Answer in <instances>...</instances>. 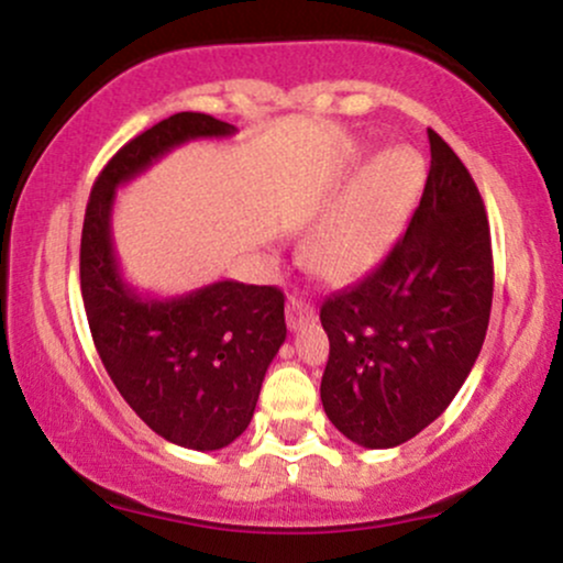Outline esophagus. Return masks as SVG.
<instances>
[{
  "instance_id": "34e87169",
  "label": "esophagus",
  "mask_w": 563,
  "mask_h": 563,
  "mask_svg": "<svg viewBox=\"0 0 563 563\" xmlns=\"http://www.w3.org/2000/svg\"><path fill=\"white\" fill-rule=\"evenodd\" d=\"M311 317H314V307L307 301L296 299V296H290L288 303H286V322L290 330H299L303 322H309Z\"/></svg>"
}]
</instances>
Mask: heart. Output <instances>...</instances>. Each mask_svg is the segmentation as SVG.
I'll return each instance as SVG.
<instances>
[{
	"mask_svg": "<svg viewBox=\"0 0 563 563\" xmlns=\"http://www.w3.org/2000/svg\"><path fill=\"white\" fill-rule=\"evenodd\" d=\"M367 158L364 146L343 154L338 186L354 174L357 178L350 179L307 241L309 269L328 283L367 275L390 252L424 186V159L417 148L390 146Z\"/></svg>",
	"mask_w": 563,
	"mask_h": 563,
	"instance_id": "obj_1",
	"label": "heart"
}]
</instances>
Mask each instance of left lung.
Listing matches in <instances>:
<instances>
[{
  "instance_id": "obj_1",
  "label": "left lung",
  "mask_w": 563,
  "mask_h": 563,
  "mask_svg": "<svg viewBox=\"0 0 563 563\" xmlns=\"http://www.w3.org/2000/svg\"><path fill=\"white\" fill-rule=\"evenodd\" d=\"M409 228L356 286L328 296L320 398L364 449H393L449 409L483 349L493 303L487 214L464 162L435 131Z\"/></svg>"
}]
</instances>
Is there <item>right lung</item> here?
<instances>
[{
  "label": "right lung",
  "instance_id": "obj_1",
  "mask_svg": "<svg viewBox=\"0 0 563 563\" xmlns=\"http://www.w3.org/2000/svg\"><path fill=\"white\" fill-rule=\"evenodd\" d=\"M235 128L178 112L120 148L93 183L80 235V294L107 375L157 435L191 451L225 449L252 422L262 380L283 341L275 286L217 280L180 296L141 294L125 280L112 241L118 188L167 152Z\"/></svg>",
  "mask_w": 563,
  "mask_h": 563
}]
</instances>
